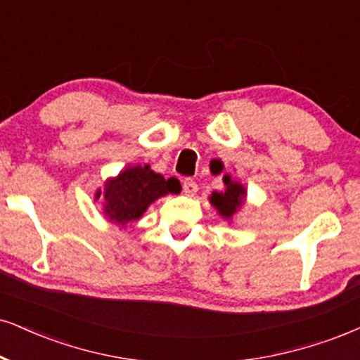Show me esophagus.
Returning <instances> with one entry per match:
<instances>
[{
  "instance_id": "1",
  "label": "esophagus",
  "mask_w": 360,
  "mask_h": 360,
  "mask_svg": "<svg viewBox=\"0 0 360 360\" xmlns=\"http://www.w3.org/2000/svg\"><path fill=\"white\" fill-rule=\"evenodd\" d=\"M181 187H184V192L187 193L188 197H193V195L198 192V185L193 179H185L184 181H181Z\"/></svg>"
}]
</instances>
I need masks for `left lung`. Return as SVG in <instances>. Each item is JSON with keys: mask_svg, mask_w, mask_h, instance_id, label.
I'll list each match as a JSON object with an SVG mask.
<instances>
[{"mask_svg": "<svg viewBox=\"0 0 360 360\" xmlns=\"http://www.w3.org/2000/svg\"><path fill=\"white\" fill-rule=\"evenodd\" d=\"M224 181L225 185H227V190H225L224 193H214L212 195V203L217 207V210L220 212L224 217H232L235 212H237V208L242 205L243 203V197H245V190L240 184H233L232 180H230L229 175L224 176Z\"/></svg>", "mask_w": 360, "mask_h": 360, "instance_id": "left-lung-1", "label": "left lung"}]
</instances>
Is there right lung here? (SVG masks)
Returning <instances> with one entry per match:
<instances>
[{"label": "right lung", "mask_w": 360, "mask_h": 360, "mask_svg": "<svg viewBox=\"0 0 360 360\" xmlns=\"http://www.w3.org/2000/svg\"><path fill=\"white\" fill-rule=\"evenodd\" d=\"M173 190L172 179L165 180L160 173L150 170L148 165L127 168L106 184L105 214H108L110 220L125 225L139 220L150 203Z\"/></svg>", "instance_id": "1"}]
</instances>
